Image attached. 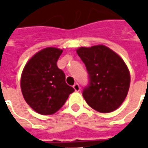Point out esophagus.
Masks as SVG:
<instances>
[{
    "instance_id": "obj_1",
    "label": "esophagus",
    "mask_w": 148,
    "mask_h": 148,
    "mask_svg": "<svg viewBox=\"0 0 148 148\" xmlns=\"http://www.w3.org/2000/svg\"><path fill=\"white\" fill-rule=\"evenodd\" d=\"M73 88H74V90L76 91H79L80 90V86H79V84L78 83H75L74 86H73Z\"/></svg>"
}]
</instances>
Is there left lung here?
Masks as SVG:
<instances>
[{
  "label": "left lung",
  "instance_id": "8db88e82",
  "mask_svg": "<svg viewBox=\"0 0 148 148\" xmlns=\"http://www.w3.org/2000/svg\"><path fill=\"white\" fill-rule=\"evenodd\" d=\"M77 52L88 72L89 83L82 91L86 103L100 113L117 110L126 98L130 85L124 62L104 45L82 47Z\"/></svg>",
  "mask_w": 148,
  "mask_h": 148
}]
</instances>
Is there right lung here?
<instances>
[{"mask_svg": "<svg viewBox=\"0 0 148 148\" xmlns=\"http://www.w3.org/2000/svg\"><path fill=\"white\" fill-rule=\"evenodd\" d=\"M62 50L47 48L35 54L21 76V91L27 104L43 115L56 113L75 90L65 82V73L57 62Z\"/></svg>", "mask_w": 148, "mask_h": 148, "instance_id": "obj_1", "label": "right lung"}]
</instances>
